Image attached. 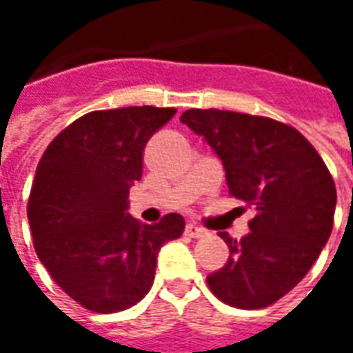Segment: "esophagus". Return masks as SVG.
Returning a JSON list of instances; mask_svg holds the SVG:
<instances>
[{
  "label": "esophagus",
  "mask_w": 353,
  "mask_h": 353,
  "mask_svg": "<svg viewBox=\"0 0 353 353\" xmlns=\"http://www.w3.org/2000/svg\"><path fill=\"white\" fill-rule=\"evenodd\" d=\"M185 235L193 236V239H201V236L206 235V229H202L201 225H196V223H187V225H185Z\"/></svg>",
  "instance_id": "esophagus-1"
}]
</instances>
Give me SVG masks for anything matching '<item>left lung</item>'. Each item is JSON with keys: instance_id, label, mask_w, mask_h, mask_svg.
I'll return each instance as SVG.
<instances>
[{"instance_id": "8db88e82", "label": "left lung", "mask_w": 353, "mask_h": 353, "mask_svg": "<svg viewBox=\"0 0 353 353\" xmlns=\"http://www.w3.org/2000/svg\"><path fill=\"white\" fill-rule=\"evenodd\" d=\"M179 120L218 154L229 193L256 208L239 243L219 233L231 256L208 287L241 310L271 305L304 279L331 236V174L314 145L277 120L218 108H191Z\"/></svg>"}]
</instances>
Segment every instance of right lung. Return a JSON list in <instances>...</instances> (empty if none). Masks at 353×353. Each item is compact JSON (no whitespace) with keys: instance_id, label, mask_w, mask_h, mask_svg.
Masks as SVG:
<instances>
[{"instance_id":"add662e5","label":"right lung","mask_w":353,"mask_h":353,"mask_svg":"<svg viewBox=\"0 0 353 353\" xmlns=\"http://www.w3.org/2000/svg\"><path fill=\"white\" fill-rule=\"evenodd\" d=\"M174 114L157 107L88 112L39 160L28 201L34 248L85 310L114 314L137 304L151 290L162 245L183 233L179 214L147 225L128 212L145 145Z\"/></svg>"}]
</instances>
